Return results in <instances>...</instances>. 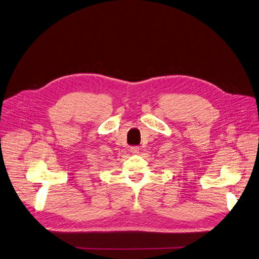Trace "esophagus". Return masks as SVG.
<instances>
[{
  "instance_id": "34e87169",
  "label": "esophagus",
  "mask_w": 259,
  "mask_h": 259,
  "mask_svg": "<svg viewBox=\"0 0 259 259\" xmlns=\"http://www.w3.org/2000/svg\"><path fill=\"white\" fill-rule=\"evenodd\" d=\"M131 152H132L133 154H137V153H139V147H136V146L131 147Z\"/></svg>"
}]
</instances>
